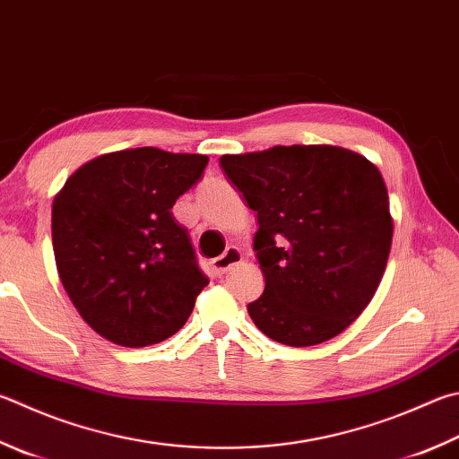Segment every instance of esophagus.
<instances>
[{"instance_id": "34e87169", "label": "esophagus", "mask_w": 459, "mask_h": 459, "mask_svg": "<svg viewBox=\"0 0 459 459\" xmlns=\"http://www.w3.org/2000/svg\"><path fill=\"white\" fill-rule=\"evenodd\" d=\"M240 261H243V253H240V248L227 247V251H224L221 256L212 258L211 266L216 274H224L229 269H232V266L238 264Z\"/></svg>"}]
</instances>
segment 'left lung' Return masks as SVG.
<instances>
[{
  "label": "left lung",
  "instance_id": "1",
  "mask_svg": "<svg viewBox=\"0 0 459 459\" xmlns=\"http://www.w3.org/2000/svg\"><path fill=\"white\" fill-rule=\"evenodd\" d=\"M256 212L264 290L248 315L266 337L319 345L345 331L379 287L394 221L381 172L339 146H274L221 158Z\"/></svg>",
  "mask_w": 459,
  "mask_h": 459
}]
</instances>
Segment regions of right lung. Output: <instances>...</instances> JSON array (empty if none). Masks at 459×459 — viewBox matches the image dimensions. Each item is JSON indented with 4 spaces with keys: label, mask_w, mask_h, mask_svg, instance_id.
Instances as JSON below:
<instances>
[{
    "label": "right lung",
    "mask_w": 459,
    "mask_h": 459,
    "mask_svg": "<svg viewBox=\"0 0 459 459\" xmlns=\"http://www.w3.org/2000/svg\"><path fill=\"white\" fill-rule=\"evenodd\" d=\"M208 158L134 148L98 156L65 180L52 206L57 273L91 329L122 347L174 335L208 285L177 198Z\"/></svg>",
    "instance_id": "right-lung-1"
}]
</instances>
